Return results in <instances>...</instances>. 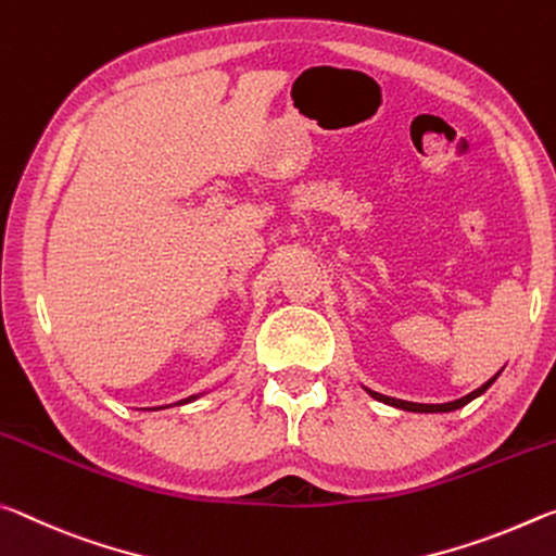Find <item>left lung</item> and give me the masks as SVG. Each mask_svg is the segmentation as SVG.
Segmentation results:
<instances>
[{
	"mask_svg": "<svg viewBox=\"0 0 556 556\" xmlns=\"http://www.w3.org/2000/svg\"><path fill=\"white\" fill-rule=\"evenodd\" d=\"M500 371H503V369H500ZM500 371H497L495 377H490L483 387H478L476 391H470V394L460 396V399H456V402H448V404H414V402H404V399L384 396V394H379V391H371V389H367V394H369L371 399H377V402H381V404L404 408V412H414V414H448V412H456V408H460V406L470 404L472 399H478L480 394H485V391H488L490 387H493V381L500 377Z\"/></svg>",
	"mask_w": 556,
	"mask_h": 556,
	"instance_id": "left-lung-1",
	"label": "left lung"
}]
</instances>
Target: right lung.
I'll return each instance as SVG.
<instances>
[{
	"label": "right lung",
	"instance_id": "obj_1",
	"mask_svg": "<svg viewBox=\"0 0 556 556\" xmlns=\"http://www.w3.org/2000/svg\"><path fill=\"white\" fill-rule=\"evenodd\" d=\"M202 394H194V396H187V399H181V402H177V406H181V404H189V402H194V399H199ZM169 406H175V404H169ZM160 408H165V406H160Z\"/></svg>",
	"mask_w": 556,
	"mask_h": 556
}]
</instances>
